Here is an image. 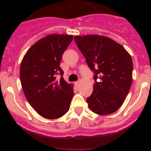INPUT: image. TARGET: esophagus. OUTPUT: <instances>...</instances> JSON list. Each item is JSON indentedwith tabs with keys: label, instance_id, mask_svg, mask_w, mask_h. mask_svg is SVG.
<instances>
[{
	"label": "esophagus",
	"instance_id": "34e87169",
	"mask_svg": "<svg viewBox=\"0 0 151 151\" xmlns=\"http://www.w3.org/2000/svg\"><path fill=\"white\" fill-rule=\"evenodd\" d=\"M79 81H75V82H74V85L76 86V87H78V86H79Z\"/></svg>",
	"mask_w": 151,
	"mask_h": 151
}]
</instances>
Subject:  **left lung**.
<instances>
[{"mask_svg": "<svg viewBox=\"0 0 151 151\" xmlns=\"http://www.w3.org/2000/svg\"><path fill=\"white\" fill-rule=\"evenodd\" d=\"M89 68L94 72L93 92L86 99L99 115L111 114L121 107L133 80V61L121 45L98 35L74 36Z\"/></svg>", "mask_w": 151, "mask_h": 151, "instance_id": "8db88e82", "label": "left lung"}]
</instances>
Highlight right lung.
Wrapping results in <instances>:
<instances>
[{
    "label": "right lung",
    "instance_id": "right-lung-1",
    "mask_svg": "<svg viewBox=\"0 0 151 151\" xmlns=\"http://www.w3.org/2000/svg\"><path fill=\"white\" fill-rule=\"evenodd\" d=\"M72 40V35H49L35 43L21 62L20 77L24 94L31 106L45 119H59L70 109L73 85L64 79L60 65ZM58 74L60 80L56 78Z\"/></svg>",
    "mask_w": 151,
    "mask_h": 151
}]
</instances>
